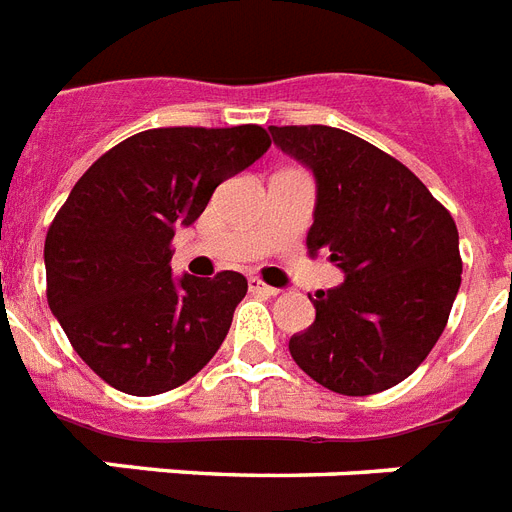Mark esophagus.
I'll list each match as a JSON object with an SVG mask.
<instances>
[{
	"mask_svg": "<svg viewBox=\"0 0 512 512\" xmlns=\"http://www.w3.org/2000/svg\"><path fill=\"white\" fill-rule=\"evenodd\" d=\"M248 288H251V293H259V296H277V288H272L267 282H261L259 277H251V280H248Z\"/></svg>",
	"mask_w": 512,
	"mask_h": 512,
	"instance_id": "1",
	"label": "esophagus"
}]
</instances>
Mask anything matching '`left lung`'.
I'll use <instances>...</instances> for the list:
<instances>
[{"instance_id": "1", "label": "left lung", "mask_w": 512, "mask_h": 512, "mask_svg": "<svg viewBox=\"0 0 512 512\" xmlns=\"http://www.w3.org/2000/svg\"><path fill=\"white\" fill-rule=\"evenodd\" d=\"M317 185L309 253L330 251L343 282L312 298L290 338L296 365L335 394L402 383L436 346L460 290L455 219L404 163L333 126H269Z\"/></svg>"}]
</instances>
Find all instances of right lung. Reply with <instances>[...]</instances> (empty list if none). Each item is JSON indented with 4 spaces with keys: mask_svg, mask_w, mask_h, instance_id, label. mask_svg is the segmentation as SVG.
<instances>
[{
    "mask_svg": "<svg viewBox=\"0 0 512 512\" xmlns=\"http://www.w3.org/2000/svg\"><path fill=\"white\" fill-rule=\"evenodd\" d=\"M269 145L256 124L147 129L110 147L73 185L44 240L47 301L105 383L163 394L219 351L248 282L240 272L174 277L171 237Z\"/></svg>",
    "mask_w": 512,
    "mask_h": 512,
    "instance_id": "add662e5",
    "label": "right lung"
}]
</instances>
